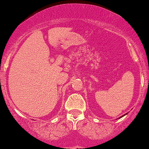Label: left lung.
I'll list each match as a JSON object with an SVG mask.
<instances>
[{
    "label": "left lung",
    "mask_w": 149,
    "mask_h": 149,
    "mask_svg": "<svg viewBox=\"0 0 149 149\" xmlns=\"http://www.w3.org/2000/svg\"><path fill=\"white\" fill-rule=\"evenodd\" d=\"M123 116H124V115H123Z\"/></svg>",
    "instance_id": "1"
}]
</instances>
